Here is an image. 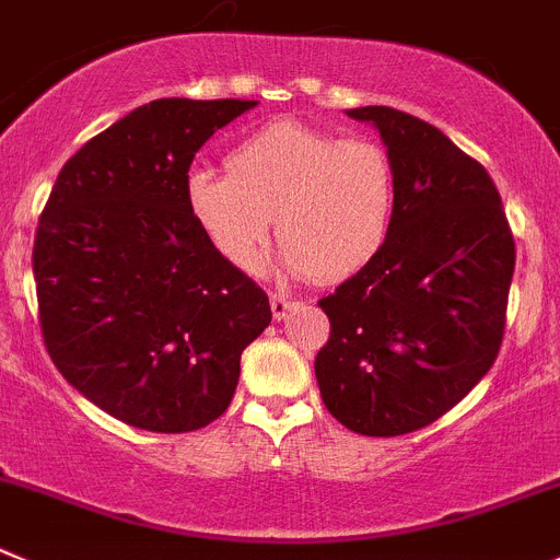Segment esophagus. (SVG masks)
Segmentation results:
<instances>
[{
  "mask_svg": "<svg viewBox=\"0 0 560 560\" xmlns=\"http://www.w3.org/2000/svg\"><path fill=\"white\" fill-rule=\"evenodd\" d=\"M298 306L295 298L287 295H270V312H273V319H284L292 308Z\"/></svg>",
  "mask_w": 560,
  "mask_h": 560,
  "instance_id": "1",
  "label": "esophagus"
}]
</instances>
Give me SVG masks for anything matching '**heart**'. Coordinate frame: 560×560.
I'll return each instance as SVG.
<instances>
[{"label":"heart","mask_w":560,"mask_h":560,"mask_svg":"<svg viewBox=\"0 0 560 560\" xmlns=\"http://www.w3.org/2000/svg\"><path fill=\"white\" fill-rule=\"evenodd\" d=\"M226 175L191 170L186 208L215 254L257 268L268 237H284L287 276L341 279L383 248L394 215V172L380 144L303 122H270L226 153Z\"/></svg>","instance_id":"obj_1"}]
</instances>
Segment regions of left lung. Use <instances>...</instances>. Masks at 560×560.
<instances>
[{
  "label": "left lung",
  "mask_w": 560,
  "mask_h": 560,
  "mask_svg": "<svg viewBox=\"0 0 560 560\" xmlns=\"http://www.w3.org/2000/svg\"><path fill=\"white\" fill-rule=\"evenodd\" d=\"M385 144L394 215L383 248L319 306L314 361L330 416L394 438L452 410L501 350L514 237L485 166L443 130L390 106L347 108Z\"/></svg>",
  "instance_id": "8db88e82"
}]
</instances>
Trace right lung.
Instances as JSON below:
<instances>
[{
  "label": "right lung",
  "mask_w": 560,
  "mask_h": 560,
  "mask_svg": "<svg viewBox=\"0 0 560 560\" xmlns=\"http://www.w3.org/2000/svg\"><path fill=\"white\" fill-rule=\"evenodd\" d=\"M257 101L161 97L59 172L32 252L40 328L62 377L122 424L194 432L230 407L268 295L186 208L197 150Z\"/></svg>",
  "instance_id": "add662e5"
}]
</instances>
